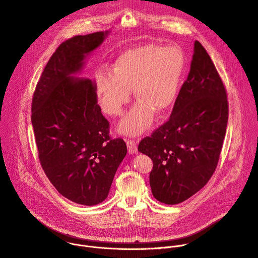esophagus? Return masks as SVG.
I'll return each mask as SVG.
<instances>
[{
	"mask_svg": "<svg viewBox=\"0 0 258 258\" xmlns=\"http://www.w3.org/2000/svg\"><path fill=\"white\" fill-rule=\"evenodd\" d=\"M126 146H127V151L130 154H136L138 152V146L136 141H133V140L126 141Z\"/></svg>",
	"mask_w": 258,
	"mask_h": 258,
	"instance_id": "obj_1",
	"label": "esophagus"
}]
</instances>
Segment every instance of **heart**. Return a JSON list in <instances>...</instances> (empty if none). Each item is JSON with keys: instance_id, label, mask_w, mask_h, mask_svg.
I'll use <instances>...</instances> for the list:
<instances>
[{"instance_id": "b5f03b06", "label": "heart", "mask_w": 258, "mask_h": 258, "mask_svg": "<svg viewBox=\"0 0 258 258\" xmlns=\"http://www.w3.org/2000/svg\"><path fill=\"white\" fill-rule=\"evenodd\" d=\"M185 66L186 57L178 46L146 44L131 48L117 57L113 73L96 72L98 104L104 113L119 116L134 90L139 101L119 122L118 132L139 136L150 128L156 110L163 113L173 106Z\"/></svg>"}]
</instances>
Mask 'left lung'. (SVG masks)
I'll use <instances>...</instances> for the list:
<instances>
[{
    "label": "left lung",
    "mask_w": 258,
    "mask_h": 258,
    "mask_svg": "<svg viewBox=\"0 0 258 258\" xmlns=\"http://www.w3.org/2000/svg\"><path fill=\"white\" fill-rule=\"evenodd\" d=\"M228 115L225 86L206 50L195 41L190 72L169 120L138 147L153 161L150 187L155 199L178 204L206 185L222 151Z\"/></svg>",
    "instance_id": "8db88e82"
}]
</instances>
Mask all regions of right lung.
I'll return each instance as SVG.
<instances>
[{"label":"right lung","instance_id":"obj_1","mask_svg":"<svg viewBox=\"0 0 258 258\" xmlns=\"http://www.w3.org/2000/svg\"><path fill=\"white\" fill-rule=\"evenodd\" d=\"M108 30L77 35L62 43L36 85L31 123L42 167L56 190L81 205L103 202L126 155L122 139L111 140L97 103L95 81L81 75L86 58Z\"/></svg>","mask_w":258,"mask_h":258}]
</instances>
